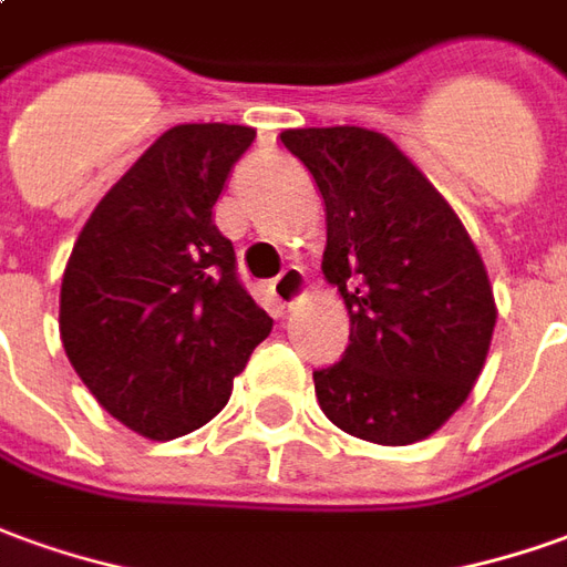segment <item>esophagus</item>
<instances>
[{
    "label": "esophagus",
    "mask_w": 567,
    "mask_h": 567,
    "mask_svg": "<svg viewBox=\"0 0 567 567\" xmlns=\"http://www.w3.org/2000/svg\"><path fill=\"white\" fill-rule=\"evenodd\" d=\"M271 296H275V302L280 308H290L302 292H306V275H302V268H287V271H280V275L271 280Z\"/></svg>",
    "instance_id": "obj_1"
}]
</instances>
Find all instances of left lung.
Wrapping results in <instances>:
<instances>
[{"instance_id": "8db88e82", "label": "left lung", "mask_w": 567, "mask_h": 567, "mask_svg": "<svg viewBox=\"0 0 567 567\" xmlns=\"http://www.w3.org/2000/svg\"><path fill=\"white\" fill-rule=\"evenodd\" d=\"M280 144L323 197V277L349 308V349L315 370L327 420L413 444L451 420L497 323L485 261L432 182L380 132L287 128Z\"/></svg>"}]
</instances>
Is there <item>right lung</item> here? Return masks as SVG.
Returning a JSON list of instances; mask_svg holds the SVG:
<instances>
[{"label":"right lung","mask_w":567,"mask_h":567,"mask_svg":"<svg viewBox=\"0 0 567 567\" xmlns=\"http://www.w3.org/2000/svg\"><path fill=\"white\" fill-rule=\"evenodd\" d=\"M256 128L163 132L104 194L61 284V342L97 404L144 439L209 423L271 333L213 221Z\"/></svg>","instance_id":"obj_1"}]
</instances>
